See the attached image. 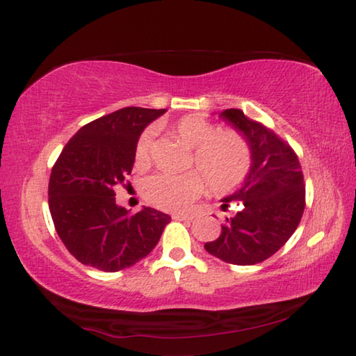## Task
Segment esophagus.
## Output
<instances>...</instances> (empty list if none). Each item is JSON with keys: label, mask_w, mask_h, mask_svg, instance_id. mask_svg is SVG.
Returning a JSON list of instances; mask_svg holds the SVG:
<instances>
[{"label": "esophagus", "mask_w": 356, "mask_h": 356, "mask_svg": "<svg viewBox=\"0 0 356 356\" xmlns=\"http://www.w3.org/2000/svg\"><path fill=\"white\" fill-rule=\"evenodd\" d=\"M172 218L174 220H191L193 216H190V213H172Z\"/></svg>", "instance_id": "34e87169"}]
</instances>
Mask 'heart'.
<instances>
[{
  "label": "heart",
  "mask_w": 356,
  "mask_h": 356,
  "mask_svg": "<svg viewBox=\"0 0 356 356\" xmlns=\"http://www.w3.org/2000/svg\"><path fill=\"white\" fill-rule=\"evenodd\" d=\"M172 133L191 150L190 166L198 172H158L144 180L143 191L152 206L163 211H184L209 187L217 195L229 193L245 182L252 171L253 152L239 129H218L198 115H185L174 123ZM154 129H145L134 147V163L147 168L154 160Z\"/></svg>",
  "instance_id": "heart-1"
}]
</instances>
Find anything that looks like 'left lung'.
Returning <instances> with one entry per match:
<instances>
[{
  "label": "left lung",
  "instance_id": "8db88e82",
  "mask_svg": "<svg viewBox=\"0 0 356 356\" xmlns=\"http://www.w3.org/2000/svg\"><path fill=\"white\" fill-rule=\"evenodd\" d=\"M220 117L249 139L253 165L244 185L223 200V211L231 202L239 211L225 218L222 233L204 249L227 263L250 266L273 257L295 233L306 207V184L296 152L274 129L241 109H225Z\"/></svg>",
  "mask_w": 356,
  "mask_h": 356
}]
</instances>
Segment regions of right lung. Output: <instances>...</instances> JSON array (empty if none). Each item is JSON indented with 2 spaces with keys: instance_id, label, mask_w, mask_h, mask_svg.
Wrapping results in <instances>:
<instances>
[{
  "instance_id": "obj_1",
  "label": "right lung",
  "mask_w": 356,
  "mask_h": 356,
  "mask_svg": "<svg viewBox=\"0 0 356 356\" xmlns=\"http://www.w3.org/2000/svg\"><path fill=\"white\" fill-rule=\"evenodd\" d=\"M165 109L123 107L83 125L56 158L49 209L67 252L86 266L117 273L147 257L171 217L115 204V188L133 171L139 134Z\"/></svg>"
}]
</instances>
